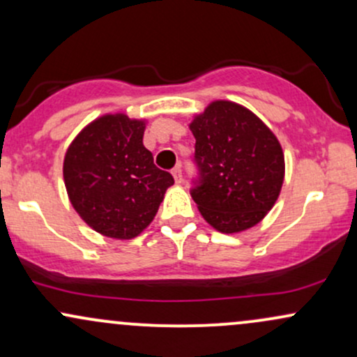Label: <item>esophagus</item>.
Returning <instances> with one entry per match:
<instances>
[{
    "label": "esophagus",
    "mask_w": 357,
    "mask_h": 357,
    "mask_svg": "<svg viewBox=\"0 0 357 357\" xmlns=\"http://www.w3.org/2000/svg\"><path fill=\"white\" fill-rule=\"evenodd\" d=\"M173 176H174V181L178 184L183 183V171H181V166H176L173 169Z\"/></svg>",
    "instance_id": "1"
}]
</instances>
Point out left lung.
Wrapping results in <instances>:
<instances>
[{
    "instance_id": "obj_1",
    "label": "left lung",
    "mask_w": 357,
    "mask_h": 357,
    "mask_svg": "<svg viewBox=\"0 0 357 357\" xmlns=\"http://www.w3.org/2000/svg\"><path fill=\"white\" fill-rule=\"evenodd\" d=\"M199 176L191 190L199 213L215 230L238 233L272 210L285 176L275 134L252 110L215 100L190 124Z\"/></svg>"
}]
</instances>
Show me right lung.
<instances>
[{
  "label": "right lung",
  "instance_id": "obj_1",
  "mask_svg": "<svg viewBox=\"0 0 357 357\" xmlns=\"http://www.w3.org/2000/svg\"><path fill=\"white\" fill-rule=\"evenodd\" d=\"M146 121L105 114L77 134L63 159V181L79 216L100 235L130 240L149 227L173 176L142 144Z\"/></svg>",
  "mask_w": 357,
  "mask_h": 357
}]
</instances>
